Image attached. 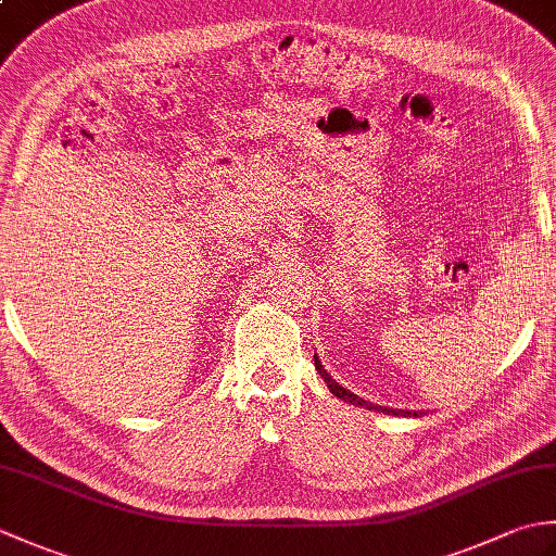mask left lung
<instances>
[{
    "label": "left lung",
    "mask_w": 556,
    "mask_h": 556,
    "mask_svg": "<svg viewBox=\"0 0 556 556\" xmlns=\"http://www.w3.org/2000/svg\"><path fill=\"white\" fill-rule=\"evenodd\" d=\"M315 368H317V372L323 375V380L327 382L329 392H332V394L339 396V399L349 401V404H353V406H361V408H368V410H380V413H387V416H422V413H416V410L408 413V410H394V408H387V406H377V404H370V401H365V399H361V396H356V394H351L349 389L339 387V382H334L332 377L327 375V370L323 368L320 361H317V356H315Z\"/></svg>",
    "instance_id": "1"
}]
</instances>
